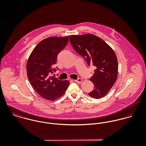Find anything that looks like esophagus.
I'll use <instances>...</instances> for the list:
<instances>
[{"instance_id":"esophagus-1","label":"esophagus","mask_w":146,"mask_h":146,"mask_svg":"<svg viewBox=\"0 0 146 146\" xmlns=\"http://www.w3.org/2000/svg\"><path fill=\"white\" fill-rule=\"evenodd\" d=\"M74 82L76 83H81L82 82V79L81 78H79L76 80H74Z\"/></svg>"}]
</instances>
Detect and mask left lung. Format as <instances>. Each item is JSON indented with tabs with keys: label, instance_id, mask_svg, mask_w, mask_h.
<instances>
[{
	"label": "left lung",
	"instance_id": "1",
	"mask_svg": "<svg viewBox=\"0 0 146 146\" xmlns=\"http://www.w3.org/2000/svg\"><path fill=\"white\" fill-rule=\"evenodd\" d=\"M70 42L89 66L96 67L93 75L90 78L94 87L88 93L89 96L96 99L104 97L117 78L118 62L114 51L102 39L90 34L70 35Z\"/></svg>",
	"mask_w": 146,
	"mask_h": 146
}]
</instances>
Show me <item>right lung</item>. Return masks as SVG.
I'll list each match as a JSON object with an SVG mask.
<instances>
[{
  "label": "right lung",
  "mask_w": 146,
  "mask_h": 146,
  "mask_svg": "<svg viewBox=\"0 0 146 146\" xmlns=\"http://www.w3.org/2000/svg\"><path fill=\"white\" fill-rule=\"evenodd\" d=\"M68 42V36L46 38L36 46L29 57L26 65L29 80L35 91L45 100L54 101L59 98L70 84L67 80L50 76L57 70L53 66L57 56Z\"/></svg>",
  "instance_id": "obj_1"
}]
</instances>
